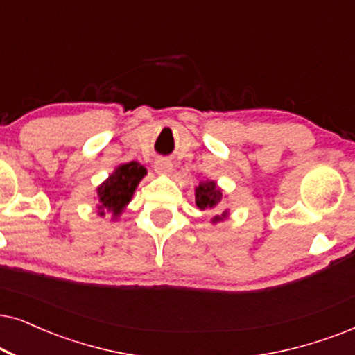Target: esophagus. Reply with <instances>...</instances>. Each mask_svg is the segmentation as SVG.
I'll use <instances>...</instances> for the list:
<instances>
[{"instance_id":"obj_1","label":"esophagus","mask_w":355,"mask_h":355,"mask_svg":"<svg viewBox=\"0 0 355 355\" xmlns=\"http://www.w3.org/2000/svg\"><path fill=\"white\" fill-rule=\"evenodd\" d=\"M154 168H155L157 173H165V175H167V173L172 172L173 165L167 159H157L155 162H154Z\"/></svg>"}]
</instances>
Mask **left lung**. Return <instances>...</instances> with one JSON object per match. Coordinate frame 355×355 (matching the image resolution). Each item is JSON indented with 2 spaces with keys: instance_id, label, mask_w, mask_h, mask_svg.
Here are the masks:
<instances>
[{
  "instance_id": "1",
  "label": "left lung",
  "mask_w": 355,
  "mask_h": 355,
  "mask_svg": "<svg viewBox=\"0 0 355 355\" xmlns=\"http://www.w3.org/2000/svg\"><path fill=\"white\" fill-rule=\"evenodd\" d=\"M223 200V193L219 188H216V183L214 182H206L201 183L200 187H196V206L200 209H209L214 211L221 203ZM224 216V214H223ZM223 218L216 216L214 218V223L221 221Z\"/></svg>"
}]
</instances>
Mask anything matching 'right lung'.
Masks as SVG:
<instances>
[{
    "label": "right lung",
    "instance_id": "obj_1",
    "mask_svg": "<svg viewBox=\"0 0 355 355\" xmlns=\"http://www.w3.org/2000/svg\"><path fill=\"white\" fill-rule=\"evenodd\" d=\"M146 175V168L137 162H129L119 165L110 178L98 187V196H100V214L103 216L105 211H111L118 216L124 206L131 201V196L141 178Z\"/></svg>",
    "mask_w": 355,
    "mask_h": 355
}]
</instances>
